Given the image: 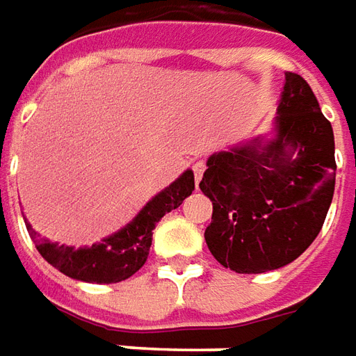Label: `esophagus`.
Segmentation results:
<instances>
[{
    "instance_id": "1",
    "label": "esophagus",
    "mask_w": 356,
    "mask_h": 356,
    "mask_svg": "<svg viewBox=\"0 0 356 356\" xmlns=\"http://www.w3.org/2000/svg\"><path fill=\"white\" fill-rule=\"evenodd\" d=\"M204 169H207V163H204V161H197V163L193 165V171H195V181H197V185L200 183V179H202V173H204Z\"/></svg>"
}]
</instances>
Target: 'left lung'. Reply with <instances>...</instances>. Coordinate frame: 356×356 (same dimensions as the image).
<instances>
[{"mask_svg":"<svg viewBox=\"0 0 356 356\" xmlns=\"http://www.w3.org/2000/svg\"><path fill=\"white\" fill-rule=\"evenodd\" d=\"M277 136L212 154L200 191L212 200L210 253L236 273L289 265L320 234L335 191L333 128L312 87L284 74Z\"/></svg>","mask_w":356,"mask_h":356,"instance_id":"left-lung-1","label":"left lung"}]
</instances>
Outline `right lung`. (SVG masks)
Here are the masks:
<instances>
[{"label": "right lung", "instance_id": "right-lung-1", "mask_svg": "<svg viewBox=\"0 0 356 356\" xmlns=\"http://www.w3.org/2000/svg\"><path fill=\"white\" fill-rule=\"evenodd\" d=\"M195 191V175L187 169L177 181L163 188L136 214V218L113 236L93 243L91 248H70L58 241L40 238L26 222V229L35 241L38 253L52 267L66 277L95 284H113L132 277L146 263L152 232L168 212L181 207V202Z\"/></svg>", "mask_w": 356, "mask_h": 356}]
</instances>
